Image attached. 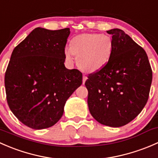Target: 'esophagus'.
Wrapping results in <instances>:
<instances>
[{"mask_svg": "<svg viewBox=\"0 0 158 158\" xmlns=\"http://www.w3.org/2000/svg\"><path fill=\"white\" fill-rule=\"evenodd\" d=\"M86 79H87V76H85V75H84L83 76V78H82V83H85V81H86Z\"/></svg>", "mask_w": 158, "mask_h": 158, "instance_id": "34e87169", "label": "esophagus"}]
</instances>
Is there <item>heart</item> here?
<instances>
[{
	"label": "heart",
	"mask_w": 158,
	"mask_h": 158,
	"mask_svg": "<svg viewBox=\"0 0 158 158\" xmlns=\"http://www.w3.org/2000/svg\"><path fill=\"white\" fill-rule=\"evenodd\" d=\"M114 45L111 37L102 33H82L72 39L70 47L65 49V57L73 60L77 55L78 66L85 72H96L102 69L110 60Z\"/></svg>",
	"instance_id": "b5f03b06"
}]
</instances>
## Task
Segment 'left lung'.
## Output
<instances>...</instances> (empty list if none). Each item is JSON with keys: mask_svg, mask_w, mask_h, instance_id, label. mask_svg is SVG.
<instances>
[{"mask_svg": "<svg viewBox=\"0 0 158 158\" xmlns=\"http://www.w3.org/2000/svg\"><path fill=\"white\" fill-rule=\"evenodd\" d=\"M114 48L109 63L85 81L88 106L102 125L118 128L140 114L147 103L152 70L144 49L122 30H108Z\"/></svg>", "mask_w": 158, "mask_h": 158, "instance_id": "obj_1", "label": "left lung"}]
</instances>
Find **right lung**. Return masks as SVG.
Here are the masks:
<instances>
[{"label":"right lung","instance_id":"obj_1","mask_svg":"<svg viewBox=\"0 0 158 158\" xmlns=\"http://www.w3.org/2000/svg\"><path fill=\"white\" fill-rule=\"evenodd\" d=\"M69 34V28H35L13 50L4 78L7 101L13 114L30 128L55 125L68 98L82 85V73L64 65Z\"/></svg>","mask_w":158,"mask_h":158}]
</instances>
